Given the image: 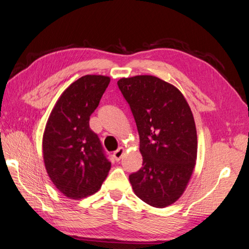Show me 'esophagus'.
I'll use <instances>...</instances> for the list:
<instances>
[{"label":"esophagus","instance_id":"esophagus-1","mask_svg":"<svg viewBox=\"0 0 249 249\" xmlns=\"http://www.w3.org/2000/svg\"><path fill=\"white\" fill-rule=\"evenodd\" d=\"M123 154H124V149L121 147L116 151H114V152H113V158L115 159V160H120L122 159V157H123Z\"/></svg>","mask_w":249,"mask_h":249}]
</instances>
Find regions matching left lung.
<instances>
[{"label": "left lung", "instance_id": "obj_1", "mask_svg": "<svg viewBox=\"0 0 249 249\" xmlns=\"http://www.w3.org/2000/svg\"><path fill=\"white\" fill-rule=\"evenodd\" d=\"M137 125L142 167L129 175L136 196L163 208L182 196L196 166L197 136L192 111L174 85L152 75L119 80Z\"/></svg>", "mask_w": 249, "mask_h": 249}]
</instances>
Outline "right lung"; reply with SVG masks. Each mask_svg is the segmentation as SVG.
I'll return each instance as SVG.
<instances>
[{"label":"right lung","instance_id":"right-lung-1","mask_svg":"<svg viewBox=\"0 0 249 249\" xmlns=\"http://www.w3.org/2000/svg\"><path fill=\"white\" fill-rule=\"evenodd\" d=\"M110 77L84 75L62 92L43 135V158L48 176L70 198H83L100 189L111 168L100 140L89 127Z\"/></svg>","mask_w":249,"mask_h":249}]
</instances>
